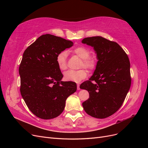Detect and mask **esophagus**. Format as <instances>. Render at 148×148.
<instances>
[{
  "label": "esophagus",
  "instance_id": "obj_1",
  "mask_svg": "<svg viewBox=\"0 0 148 148\" xmlns=\"http://www.w3.org/2000/svg\"><path fill=\"white\" fill-rule=\"evenodd\" d=\"M77 90H80V85H79V84H77Z\"/></svg>",
  "mask_w": 148,
  "mask_h": 148
}]
</instances>
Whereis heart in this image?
<instances>
[{"label":"heart","mask_w":148,"mask_h":148,"mask_svg":"<svg viewBox=\"0 0 148 148\" xmlns=\"http://www.w3.org/2000/svg\"><path fill=\"white\" fill-rule=\"evenodd\" d=\"M72 52L82 59L79 68H84L89 71L93 70L96 66L95 60L90 57V51L84 46H79L75 47L72 50ZM67 51H62L57 55L56 61L60 70L63 71L67 68ZM87 73L85 69H80L78 71L69 70L64 73L63 79L69 82H79L87 77Z\"/></svg>","instance_id":"heart-1"}]
</instances>
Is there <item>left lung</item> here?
I'll use <instances>...</instances> for the list:
<instances>
[{
	"mask_svg": "<svg viewBox=\"0 0 148 148\" xmlns=\"http://www.w3.org/2000/svg\"><path fill=\"white\" fill-rule=\"evenodd\" d=\"M82 42L93 47L98 60L93 75L80 86L89 93L82 106L92 117L106 118L121 107L130 89L129 58L117 42L104 37H86Z\"/></svg>",
	"mask_w": 148,
	"mask_h": 148,
	"instance_id": "obj_1",
	"label": "left lung"
}]
</instances>
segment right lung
Wrapping results in <instances>:
<instances>
[{
	"instance_id": "right-lung-1",
	"label": "right lung",
	"mask_w": 148,
	"mask_h": 148,
	"mask_svg": "<svg viewBox=\"0 0 148 148\" xmlns=\"http://www.w3.org/2000/svg\"><path fill=\"white\" fill-rule=\"evenodd\" d=\"M73 45V42L47 34L24 52L19 67L20 92L27 108L38 117H58L66 99L77 90L75 82L61 81L63 75L56 61L60 51Z\"/></svg>"
}]
</instances>
